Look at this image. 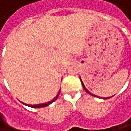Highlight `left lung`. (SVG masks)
<instances>
[{
  "instance_id": "1",
  "label": "left lung",
  "mask_w": 131,
  "mask_h": 131,
  "mask_svg": "<svg viewBox=\"0 0 131 131\" xmlns=\"http://www.w3.org/2000/svg\"><path fill=\"white\" fill-rule=\"evenodd\" d=\"M81 82H82V86H83V88H84V90H85V92H86V93H88L89 94H90V95H92V96H94V97H96V95H93V94H92L90 91H88V90L86 89V88H85V85H84V84H83V82H82V81L81 80ZM108 98H110V97H108ZM107 99V98H106Z\"/></svg>"
}]
</instances>
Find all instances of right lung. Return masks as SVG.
Here are the masks:
<instances>
[{"label":"right lung","instance_id":"1","mask_svg":"<svg viewBox=\"0 0 131 131\" xmlns=\"http://www.w3.org/2000/svg\"><path fill=\"white\" fill-rule=\"evenodd\" d=\"M59 94H60V92L58 93V94L57 95V97H55L54 99H52L51 101H49V102H47V103H44V104H34V105H30V104H24V103H23V104H26L27 106H29V107H31V108H42V107H46V106H48V105H49L50 104H52L53 101H55L57 99V97H58V96H59Z\"/></svg>","mask_w":131,"mask_h":131}]
</instances>
